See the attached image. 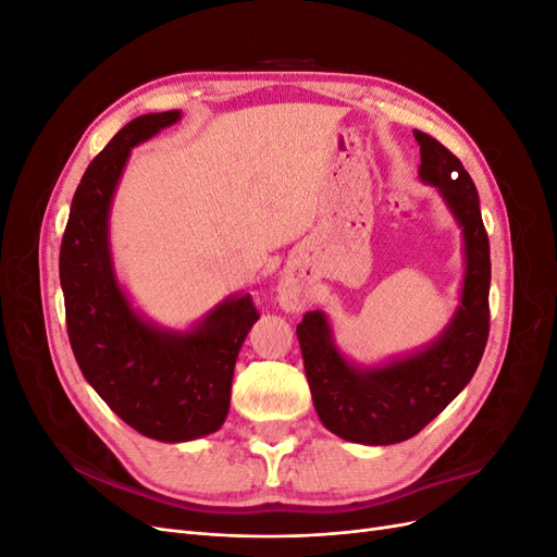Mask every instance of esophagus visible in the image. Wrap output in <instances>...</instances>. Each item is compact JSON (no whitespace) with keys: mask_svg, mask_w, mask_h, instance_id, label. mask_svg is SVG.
<instances>
[{"mask_svg":"<svg viewBox=\"0 0 557 557\" xmlns=\"http://www.w3.org/2000/svg\"><path fill=\"white\" fill-rule=\"evenodd\" d=\"M278 307L285 311V313H299L301 309L307 307L309 301V290L305 281H301L297 274L293 272H283L281 274V281H278Z\"/></svg>","mask_w":557,"mask_h":557,"instance_id":"1","label":"esophagus"}]
</instances>
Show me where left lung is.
Instances as JSON below:
<instances>
[{"instance_id": "8db88e82", "label": "left lung", "mask_w": 557, "mask_h": 557, "mask_svg": "<svg viewBox=\"0 0 557 557\" xmlns=\"http://www.w3.org/2000/svg\"><path fill=\"white\" fill-rule=\"evenodd\" d=\"M413 137L420 146V181L436 188L462 230L465 276L448 325L428 346L381 364L352 362L336 346L323 311H309L297 325L320 423L342 440L364 446L407 442L440 416L474 376L491 323V244L476 185L446 146L418 129Z\"/></svg>"}]
</instances>
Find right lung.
Listing matches in <instances>:
<instances>
[{
	"instance_id": "obj_1",
	"label": "right lung",
	"mask_w": 557,
	"mask_h": 557,
	"mask_svg": "<svg viewBox=\"0 0 557 557\" xmlns=\"http://www.w3.org/2000/svg\"><path fill=\"white\" fill-rule=\"evenodd\" d=\"M181 121L134 117L83 174L60 248L66 332L83 376L111 411L148 440L183 444L221 430L242 344L260 313L230 295L188 330H170L132 305L117 281L109 215L132 148Z\"/></svg>"
}]
</instances>
